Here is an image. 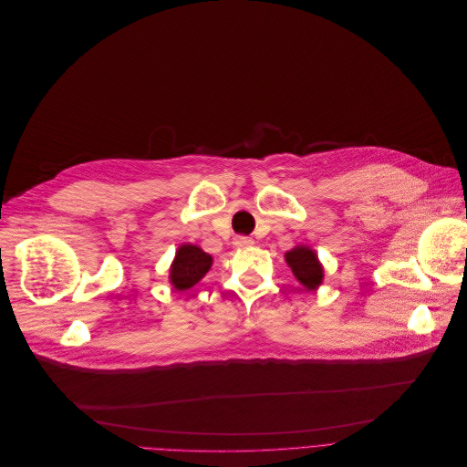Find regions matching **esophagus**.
<instances>
[{
    "label": "esophagus",
    "mask_w": 467,
    "mask_h": 467,
    "mask_svg": "<svg viewBox=\"0 0 467 467\" xmlns=\"http://www.w3.org/2000/svg\"><path fill=\"white\" fill-rule=\"evenodd\" d=\"M254 244V239L252 237H244V235H239L234 239V246L235 248H248Z\"/></svg>",
    "instance_id": "34e87169"
}]
</instances>
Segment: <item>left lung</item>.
I'll return each mask as SVG.
<instances>
[{
    "label": "left lung",
    "mask_w": 467,
    "mask_h": 467,
    "mask_svg": "<svg viewBox=\"0 0 467 467\" xmlns=\"http://www.w3.org/2000/svg\"><path fill=\"white\" fill-rule=\"evenodd\" d=\"M285 261L291 266L295 277L307 291H315L320 287L324 279V268L315 250L304 244L295 246L285 254Z\"/></svg>",
    "instance_id": "8db88e82"
}]
</instances>
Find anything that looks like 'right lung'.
I'll return each instance as SVG.
<instances>
[{
    "label": "right lung",
    "mask_w": 467,
    "mask_h": 467,
    "mask_svg": "<svg viewBox=\"0 0 467 467\" xmlns=\"http://www.w3.org/2000/svg\"><path fill=\"white\" fill-rule=\"evenodd\" d=\"M212 255L197 244H182L176 250L174 261L169 270L171 285L176 291H185L197 285L206 272L212 268Z\"/></svg>",
    "instance_id": "1"
}]
</instances>
